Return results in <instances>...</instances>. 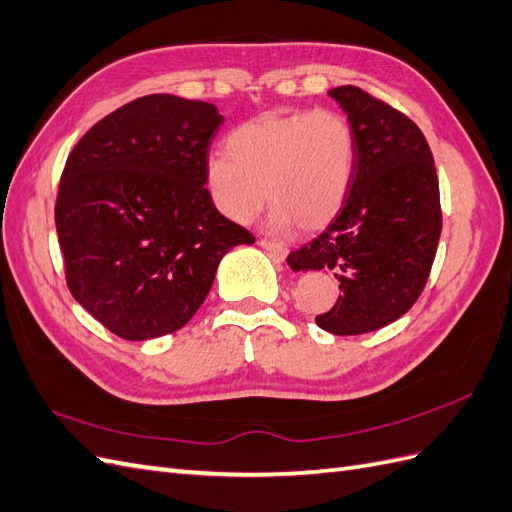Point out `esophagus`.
I'll use <instances>...</instances> for the list:
<instances>
[{
    "instance_id": "1",
    "label": "esophagus",
    "mask_w": 512,
    "mask_h": 512,
    "mask_svg": "<svg viewBox=\"0 0 512 512\" xmlns=\"http://www.w3.org/2000/svg\"><path fill=\"white\" fill-rule=\"evenodd\" d=\"M259 246L261 248H266L268 253H272L276 259H285L287 257V246L285 244H279V242H272V240H259Z\"/></svg>"
}]
</instances>
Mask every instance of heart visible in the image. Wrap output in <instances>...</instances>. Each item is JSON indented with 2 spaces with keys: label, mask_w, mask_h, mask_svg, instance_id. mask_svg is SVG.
Listing matches in <instances>:
<instances>
[{
  "label": "heart",
  "mask_w": 512,
  "mask_h": 512,
  "mask_svg": "<svg viewBox=\"0 0 512 512\" xmlns=\"http://www.w3.org/2000/svg\"><path fill=\"white\" fill-rule=\"evenodd\" d=\"M354 167V130L343 115L324 109L266 113L231 130L227 154L206 160V182L231 221H253L270 197L274 229L298 223L315 231L341 212Z\"/></svg>",
  "instance_id": "heart-1"
}]
</instances>
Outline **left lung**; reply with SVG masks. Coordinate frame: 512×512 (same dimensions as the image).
<instances>
[{"label":"left lung","instance_id":"8db88e82","mask_svg":"<svg viewBox=\"0 0 512 512\" xmlns=\"http://www.w3.org/2000/svg\"><path fill=\"white\" fill-rule=\"evenodd\" d=\"M328 94L354 130V180L337 218L287 264L334 272L341 296L315 321L349 337L392 324L425 289L442 233L440 184L429 143L407 115L354 85Z\"/></svg>","mask_w":512,"mask_h":512}]
</instances>
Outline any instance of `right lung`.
<instances>
[{"label": "right lung", "mask_w": 512, "mask_h": 512, "mask_svg": "<svg viewBox=\"0 0 512 512\" xmlns=\"http://www.w3.org/2000/svg\"><path fill=\"white\" fill-rule=\"evenodd\" d=\"M221 124L212 102L150 94L94 124L66 160L55 203L66 283L126 341L186 326L229 248L255 242L203 188Z\"/></svg>", "instance_id": "1"}]
</instances>
